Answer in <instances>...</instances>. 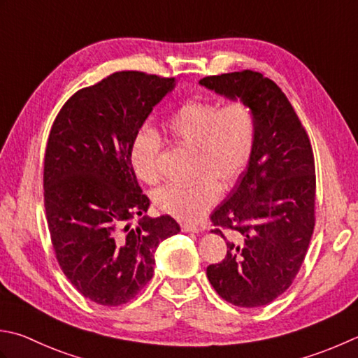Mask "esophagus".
I'll use <instances>...</instances> for the list:
<instances>
[{
	"instance_id": "esophagus-1",
	"label": "esophagus",
	"mask_w": 358,
	"mask_h": 358,
	"mask_svg": "<svg viewBox=\"0 0 358 358\" xmlns=\"http://www.w3.org/2000/svg\"><path fill=\"white\" fill-rule=\"evenodd\" d=\"M181 229H183L185 233H199L200 231V228L197 225H192V223H183Z\"/></svg>"
}]
</instances>
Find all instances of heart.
<instances>
[{"label": "heart", "mask_w": 358, "mask_h": 358, "mask_svg": "<svg viewBox=\"0 0 358 358\" xmlns=\"http://www.w3.org/2000/svg\"><path fill=\"white\" fill-rule=\"evenodd\" d=\"M164 131L173 143L194 149V175L189 185H169L153 192L161 213L180 220H197L219 200L220 189L236 186L253 159L257 121L243 101L222 105L211 99H189L164 121ZM161 138L149 125L138 129L130 143V164L136 177L157 185Z\"/></svg>", "instance_id": "1"}]
</instances>
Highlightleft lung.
Segmentation results:
<instances>
[{
  "instance_id": "8db88e82",
  "label": "left lung",
  "mask_w": 358,
  "mask_h": 358,
  "mask_svg": "<svg viewBox=\"0 0 358 358\" xmlns=\"http://www.w3.org/2000/svg\"><path fill=\"white\" fill-rule=\"evenodd\" d=\"M201 85L247 102L257 121L253 159L215 208L213 233L227 239L206 276L219 296L239 307L275 301L296 278L315 227V159L309 135L275 82L261 73L208 76Z\"/></svg>"
}]
</instances>
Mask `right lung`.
Wrapping results in <instances>:
<instances>
[{"label": "right lung", "mask_w": 358, "mask_h": 358, "mask_svg": "<svg viewBox=\"0 0 358 358\" xmlns=\"http://www.w3.org/2000/svg\"><path fill=\"white\" fill-rule=\"evenodd\" d=\"M175 77L117 71L82 88L49 131L45 209L55 259L74 289L101 306L135 298L153 276L155 251L180 225L144 215L150 200L130 164V143ZM133 216H141L130 229Z\"/></svg>", "instance_id": "1"}]
</instances>
